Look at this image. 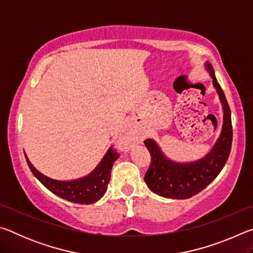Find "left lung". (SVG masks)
<instances>
[{"label":"left lung","mask_w":253,"mask_h":253,"mask_svg":"<svg viewBox=\"0 0 253 253\" xmlns=\"http://www.w3.org/2000/svg\"><path fill=\"white\" fill-rule=\"evenodd\" d=\"M213 85L223 106V127L215 145L207 156L193 163H176L169 161L162 153L155 140L146 139L145 146L151 153V165L145 174L149 190L168 199L184 200L204 190L223 169L228 161L232 145V123L231 110L223 90L214 76V70L209 62L205 63Z\"/></svg>","instance_id":"left-lung-1"}]
</instances>
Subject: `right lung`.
I'll use <instances>...</instances> for the list:
<instances>
[{
    "label": "right lung",
    "instance_id": "right-lung-1",
    "mask_svg": "<svg viewBox=\"0 0 253 253\" xmlns=\"http://www.w3.org/2000/svg\"><path fill=\"white\" fill-rule=\"evenodd\" d=\"M118 156L119 154L113 147H110L99 165L90 174L75 181H57L50 178L34 168L27 155L25 160L34 176L53 194L74 203L91 204L104 196L110 181L111 168Z\"/></svg>",
    "mask_w": 253,
    "mask_h": 253
}]
</instances>
